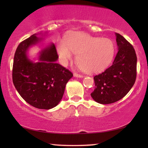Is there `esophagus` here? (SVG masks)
I'll return each instance as SVG.
<instances>
[{"label": "esophagus", "instance_id": "esophagus-1", "mask_svg": "<svg viewBox=\"0 0 148 148\" xmlns=\"http://www.w3.org/2000/svg\"><path fill=\"white\" fill-rule=\"evenodd\" d=\"M74 76H75V77H77V78H83V77H84V76L81 75V74H77V73H74Z\"/></svg>", "mask_w": 148, "mask_h": 148}]
</instances>
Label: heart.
I'll return each instance as SVG.
<instances>
[{
	"label": "heart",
	"mask_w": 148,
	"mask_h": 148,
	"mask_svg": "<svg viewBox=\"0 0 148 148\" xmlns=\"http://www.w3.org/2000/svg\"><path fill=\"white\" fill-rule=\"evenodd\" d=\"M58 53L63 62L76 55V63L82 70L88 73L101 72L108 67L114 58L115 42L106 37L100 38L84 33L69 35L65 42L59 41Z\"/></svg>",
	"instance_id": "b5f03b06"
}]
</instances>
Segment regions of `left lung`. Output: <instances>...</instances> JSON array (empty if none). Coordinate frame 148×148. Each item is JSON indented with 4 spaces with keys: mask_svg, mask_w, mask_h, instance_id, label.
<instances>
[{
    "mask_svg": "<svg viewBox=\"0 0 148 148\" xmlns=\"http://www.w3.org/2000/svg\"><path fill=\"white\" fill-rule=\"evenodd\" d=\"M116 35L118 51L113 64L94 76L95 87L91 97L97 102L108 104L123 98L136 78L137 57L133 46L119 33Z\"/></svg>",
    "mask_w": 148,
    "mask_h": 148,
    "instance_id": "1",
    "label": "left lung"
}]
</instances>
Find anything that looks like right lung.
I'll list each match as a JSON object with an SVG mask.
<instances>
[{
	"label": "right lung",
	"instance_id": "obj_1",
	"mask_svg": "<svg viewBox=\"0 0 148 148\" xmlns=\"http://www.w3.org/2000/svg\"><path fill=\"white\" fill-rule=\"evenodd\" d=\"M41 40L34 34L18 45L13 62L12 81L27 103L37 108L48 110L56 106L62 99L66 84L73 74L56 62L58 56L53 44L42 49L39 62L28 58L29 47Z\"/></svg>",
	"mask_w": 148,
	"mask_h": 148
}]
</instances>
